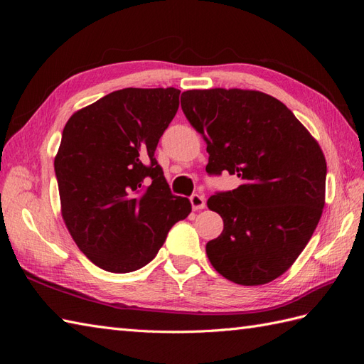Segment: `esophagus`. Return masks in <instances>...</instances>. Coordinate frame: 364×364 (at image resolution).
I'll use <instances>...</instances> for the list:
<instances>
[{
	"mask_svg": "<svg viewBox=\"0 0 364 364\" xmlns=\"http://www.w3.org/2000/svg\"><path fill=\"white\" fill-rule=\"evenodd\" d=\"M190 202H191V206L193 209H196V211H199V209H203L206 206L205 203V197L202 194H193L190 197Z\"/></svg>",
	"mask_w": 364,
	"mask_h": 364,
	"instance_id": "1",
	"label": "esophagus"
}]
</instances>
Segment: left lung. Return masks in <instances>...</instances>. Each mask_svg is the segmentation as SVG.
<instances>
[{"instance_id":"8db88e82","label":"left lung","mask_w":364,"mask_h":364,"mask_svg":"<svg viewBox=\"0 0 364 364\" xmlns=\"http://www.w3.org/2000/svg\"><path fill=\"white\" fill-rule=\"evenodd\" d=\"M181 106L206 141V173L241 181L208 199L225 223L220 237L208 241L209 261L235 284L277 279L321 220L326 182L321 147L287 106L259 91H185Z\"/></svg>"}]
</instances>
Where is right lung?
Returning a JSON list of instances; mask_svg holds the SVG:
<instances>
[{
	"label": "right lung",
	"mask_w": 364,
	"mask_h": 364,
	"mask_svg": "<svg viewBox=\"0 0 364 364\" xmlns=\"http://www.w3.org/2000/svg\"><path fill=\"white\" fill-rule=\"evenodd\" d=\"M179 94L126 87L75 112L63 127L54 159L62 215L75 245L106 272L144 267L173 225L191 213L155 158Z\"/></svg>",
	"instance_id": "add662e5"
}]
</instances>
